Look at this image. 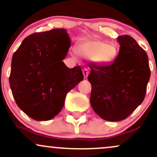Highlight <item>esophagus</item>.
<instances>
[{"label":"esophagus","instance_id":"obj_1","mask_svg":"<svg viewBox=\"0 0 157 157\" xmlns=\"http://www.w3.org/2000/svg\"><path fill=\"white\" fill-rule=\"evenodd\" d=\"M82 74H83V76H84L85 78H87L88 75H89V69H88V68H83V70H82Z\"/></svg>","mask_w":157,"mask_h":157}]
</instances>
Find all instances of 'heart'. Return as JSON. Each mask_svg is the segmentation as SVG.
<instances>
[{
    "label": "heart",
    "instance_id": "b5f03b06",
    "mask_svg": "<svg viewBox=\"0 0 157 157\" xmlns=\"http://www.w3.org/2000/svg\"><path fill=\"white\" fill-rule=\"evenodd\" d=\"M75 52L81 57L90 58L95 63L108 66L112 63L117 55V48L100 40H91L79 44Z\"/></svg>",
    "mask_w": 157,
    "mask_h": 157
}]
</instances>
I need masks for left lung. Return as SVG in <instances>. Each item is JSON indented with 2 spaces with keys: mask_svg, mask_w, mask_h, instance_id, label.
<instances>
[{
  "mask_svg": "<svg viewBox=\"0 0 157 157\" xmlns=\"http://www.w3.org/2000/svg\"><path fill=\"white\" fill-rule=\"evenodd\" d=\"M119 55L108 66H89L90 102L95 113L107 121L125 120L143 101L151 77L145 50L128 35L117 37Z\"/></svg>",
  "mask_w": 157,
  "mask_h": 157,
  "instance_id": "8db88e82",
  "label": "left lung"
}]
</instances>
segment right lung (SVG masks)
Here are the masks:
<instances>
[{
  "label": "right lung",
  "instance_id": "obj_1",
  "mask_svg": "<svg viewBox=\"0 0 157 157\" xmlns=\"http://www.w3.org/2000/svg\"><path fill=\"white\" fill-rule=\"evenodd\" d=\"M70 46L65 29L28 36L14 53L10 85L16 103L37 121L52 120L64 105L70 90L83 80L80 66L63 62Z\"/></svg>",
  "mask_w": 157,
  "mask_h": 157
}]
</instances>
